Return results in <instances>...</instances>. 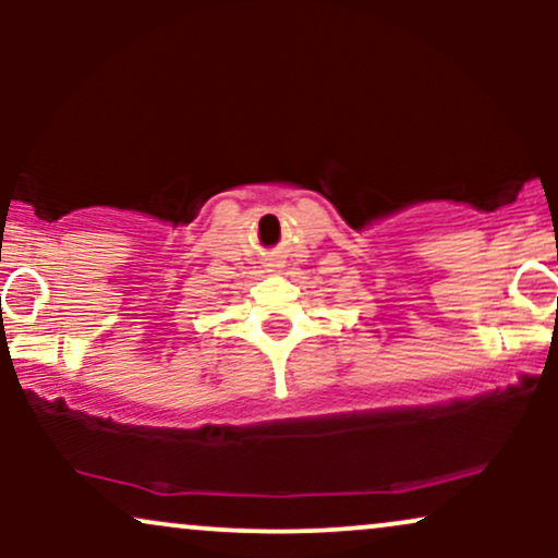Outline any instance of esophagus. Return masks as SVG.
<instances>
[{
  "instance_id": "esophagus-1",
  "label": "esophagus",
  "mask_w": 558,
  "mask_h": 558,
  "mask_svg": "<svg viewBox=\"0 0 558 558\" xmlns=\"http://www.w3.org/2000/svg\"><path fill=\"white\" fill-rule=\"evenodd\" d=\"M280 267H283V265H280V262H270V265H267V270H270V272H278Z\"/></svg>"
}]
</instances>
